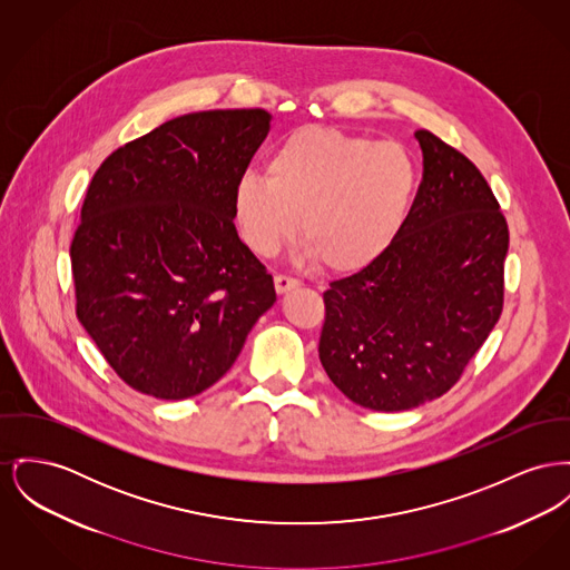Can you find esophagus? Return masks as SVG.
<instances>
[{
	"mask_svg": "<svg viewBox=\"0 0 570 570\" xmlns=\"http://www.w3.org/2000/svg\"><path fill=\"white\" fill-rule=\"evenodd\" d=\"M299 286H302V279H297V277H291V275H284V273L275 275V291L279 295H284V293H288L293 288H299Z\"/></svg>",
	"mask_w": 570,
	"mask_h": 570,
	"instance_id": "34e87169",
	"label": "esophagus"
}]
</instances>
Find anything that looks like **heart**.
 <instances>
[{
    "label": "heart",
    "mask_w": 570,
    "mask_h": 570,
    "mask_svg": "<svg viewBox=\"0 0 570 570\" xmlns=\"http://www.w3.org/2000/svg\"><path fill=\"white\" fill-rule=\"evenodd\" d=\"M267 178L243 174L233 210L245 245L273 256L297 235L330 273L376 263L401 233L417 191V166L399 141L305 125L268 153Z\"/></svg>",
    "instance_id": "heart-1"
}]
</instances>
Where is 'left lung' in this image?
<instances>
[{
  "instance_id": "left-lung-1",
  "label": "left lung",
  "mask_w": 570,
  "mask_h": 570,
  "mask_svg": "<svg viewBox=\"0 0 570 570\" xmlns=\"http://www.w3.org/2000/svg\"><path fill=\"white\" fill-rule=\"evenodd\" d=\"M424 174L387 252L323 293L318 357L335 387L372 411L452 390L503 309L508 224L463 153L415 131Z\"/></svg>"
}]
</instances>
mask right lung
<instances>
[{
    "mask_svg": "<svg viewBox=\"0 0 570 570\" xmlns=\"http://www.w3.org/2000/svg\"><path fill=\"white\" fill-rule=\"evenodd\" d=\"M268 122L258 107L185 114L114 150L90 180L70 243L75 309L141 394L183 401L217 383L275 303L233 210Z\"/></svg>",
    "mask_w": 570,
    "mask_h": 570,
    "instance_id": "right-lung-1",
    "label": "right lung"
}]
</instances>
